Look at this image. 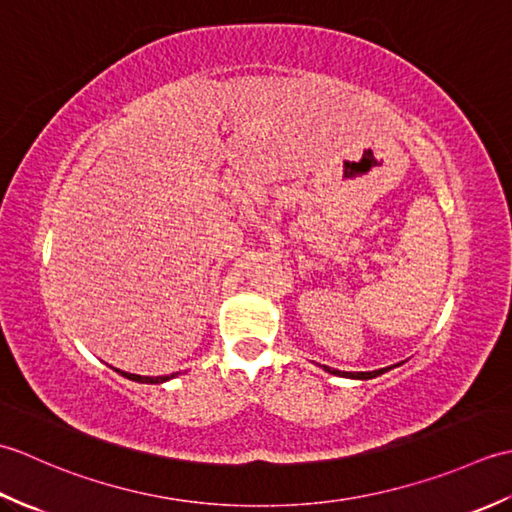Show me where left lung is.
<instances>
[{
    "mask_svg": "<svg viewBox=\"0 0 512 512\" xmlns=\"http://www.w3.org/2000/svg\"><path fill=\"white\" fill-rule=\"evenodd\" d=\"M325 369H328V372L330 374H336V376H350V378H374V376H378V374H383L385 372V369H376V372H339V369H330V367H325Z\"/></svg>",
    "mask_w": 512,
    "mask_h": 512,
    "instance_id": "8db88e82",
    "label": "left lung"
}]
</instances>
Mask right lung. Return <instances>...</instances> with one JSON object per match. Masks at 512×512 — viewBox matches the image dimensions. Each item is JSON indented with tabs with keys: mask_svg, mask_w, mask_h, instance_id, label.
<instances>
[{
	"mask_svg": "<svg viewBox=\"0 0 512 512\" xmlns=\"http://www.w3.org/2000/svg\"><path fill=\"white\" fill-rule=\"evenodd\" d=\"M118 374H123L125 378L129 380H136V383H162V380H169L171 376H138V374H127V372H121V369H116Z\"/></svg>",
	"mask_w": 512,
	"mask_h": 512,
	"instance_id": "obj_1",
	"label": "right lung"
}]
</instances>
